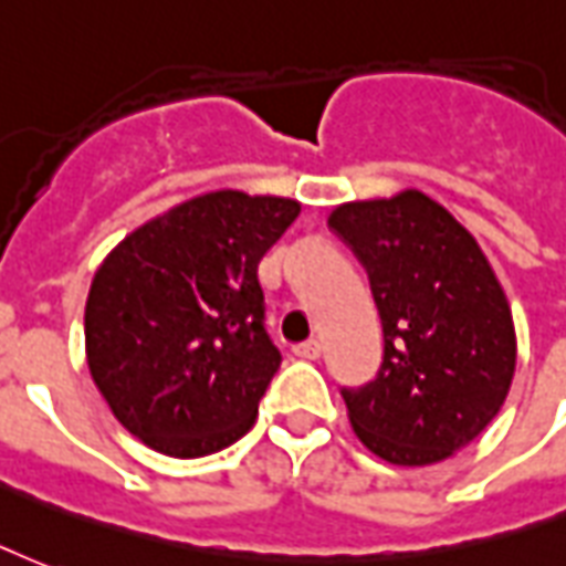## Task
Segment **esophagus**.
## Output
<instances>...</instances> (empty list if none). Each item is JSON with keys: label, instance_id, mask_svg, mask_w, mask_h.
I'll list each match as a JSON object with an SVG mask.
<instances>
[{"label": "esophagus", "instance_id": "34e87169", "mask_svg": "<svg viewBox=\"0 0 566 566\" xmlns=\"http://www.w3.org/2000/svg\"><path fill=\"white\" fill-rule=\"evenodd\" d=\"M294 354L300 359H317L321 354H324V345H321L317 338H312V342H303V345H296Z\"/></svg>", "mask_w": 566, "mask_h": 566}]
</instances>
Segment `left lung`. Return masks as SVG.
Masks as SVG:
<instances>
[{
	"label": "left lung",
	"mask_w": 566,
	"mask_h": 566,
	"mask_svg": "<svg viewBox=\"0 0 566 566\" xmlns=\"http://www.w3.org/2000/svg\"><path fill=\"white\" fill-rule=\"evenodd\" d=\"M329 230L363 263L384 326L378 375L342 387L350 426L384 462H441L495 420L516 371L495 272L474 237L420 191L342 203Z\"/></svg>",
	"instance_id": "obj_1"
}]
</instances>
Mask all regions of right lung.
<instances>
[{"label":"right lung","instance_id":"obj_1","mask_svg":"<svg viewBox=\"0 0 566 566\" xmlns=\"http://www.w3.org/2000/svg\"><path fill=\"white\" fill-rule=\"evenodd\" d=\"M300 216L287 198L209 191L107 254L86 300V359L116 420L174 459L249 432L282 366L258 263Z\"/></svg>","mask_w":566,"mask_h":566}]
</instances>
